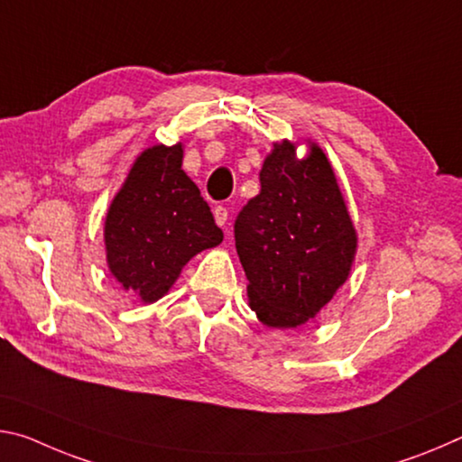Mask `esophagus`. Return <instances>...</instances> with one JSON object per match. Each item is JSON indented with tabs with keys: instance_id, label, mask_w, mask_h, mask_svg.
I'll return each mask as SVG.
<instances>
[{
	"instance_id": "34e87169",
	"label": "esophagus",
	"mask_w": 462,
	"mask_h": 462,
	"mask_svg": "<svg viewBox=\"0 0 462 462\" xmlns=\"http://www.w3.org/2000/svg\"><path fill=\"white\" fill-rule=\"evenodd\" d=\"M213 215H215L217 225H218V226H225V225H226V218H229V210H226L225 207H217V208L213 210Z\"/></svg>"
}]
</instances>
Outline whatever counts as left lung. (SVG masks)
Segmentation results:
<instances>
[{
  "label": "left lung",
  "instance_id": "left-lung-1",
  "mask_svg": "<svg viewBox=\"0 0 462 462\" xmlns=\"http://www.w3.org/2000/svg\"><path fill=\"white\" fill-rule=\"evenodd\" d=\"M274 145L260 171L262 190L239 210L236 247L247 276L249 307L268 328H299L346 282L356 231L323 151L297 160Z\"/></svg>",
  "mask_w": 462,
  "mask_h": 462
}]
</instances>
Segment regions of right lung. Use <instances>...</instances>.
I'll return each mask as SVG.
<instances>
[{
  "instance_id": "obj_1",
  "label": "right lung",
  "mask_w": 462,
  "mask_h": 462,
  "mask_svg": "<svg viewBox=\"0 0 462 462\" xmlns=\"http://www.w3.org/2000/svg\"><path fill=\"white\" fill-rule=\"evenodd\" d=\"M181 145L143 151L106 217L108 268L145 302L163 297L188 260L223 241L199 186L181 170Z\"/></svg>"
}]
</instances>
